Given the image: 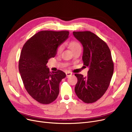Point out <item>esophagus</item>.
<instances>
[{
  "instance_id": "esophagus-1",
  "label": "esophagus",
  "mask_w": 132,
  "mask_h": 132,
  "mask_svg": "<svg viewBox=\"0 0 132 132\" xmlns=\"http://www.w3.org/2000/svg\"><path fill=\"white\" fill-rule=\"evenodd\" d=\"M66 77L68 78L69 77H70L72 75V73L71 72H66Z\"/></svg>"
}]
</instances>
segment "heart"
<instances>
[{
    "mask_svg": "<svg viewBox=\"0 0 132 132\" xmlns=\"http://www.w3.org/2000/svg\"><path fill=\"white\" fill-rule=\"evenodd\" d=\"M69 45H70V47L72 51H73L74 50H75L76 49H78V48H81L80 43L79 42H78L77 41H75V40L71 41ZM63 48H64L63 45H59L57 47V53H60L62 52V50H63Z\"/></svg>",
    "mask_w": 132,
    "mask_h": 132,
    "instance_id": "1",
    "label": "heart"
}]
</instances>
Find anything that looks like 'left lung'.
Masks as SVG:
<instances>
[{
  "mask_svg": "<svg viewBox=\"0 0 132 132\" xmlns=\"http://www.w3.org/2000/svg\"><path fill=\"white\" fill-rule=\"evenodd\" d=\"M74 36L84 47L82 60L89 70L88 75L84 77L75 74L78 82L75 92L81 100L86 103H92L105 94L112 77L114 64L109 46L91 31H74Z\"/></svg>",
  "mask_w": 132,
  "mask_h": 132,
  "instance_id": "1",
  "label": "left lung"
}]
</instances>
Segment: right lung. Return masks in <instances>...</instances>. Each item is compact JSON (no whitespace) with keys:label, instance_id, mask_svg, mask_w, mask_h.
<instances>
[{"label":"right lung","instance_id":"1","mask_svg":"<svg viewBox=\"0 0 132 132\" xmlns=\"http://www.w3.org/2000/svg\"><path fill=\"white\" fill-rule=\"evenodd\" d=\"M69 31L43 30L35 34L24 44L19 70L27 92L35 100L48 104L56 100L59 84L66 77L60 70L50 72L46 66L55 57L57 47L68 37Z\"/></svg>","mask_w":132,"mask_h":132}]
</instances>
